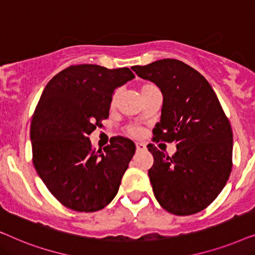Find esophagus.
Wrapping results in <instances>:
<instances>
[{
    "mask_svg": "<svg viewBox=\"0 0 255 255\" xmlns=\"http://www.w3.org/2000/svg\"><path fill=\"white\" fill-rule=\"evenodd\" d=\"M135 148H137V151H145L146 146L142 142H135Z\"/></svg>",
    "mask_w": 255,
    "mask_h": 255,
    "instance_id": "1",
    "label": "esophagus"
}]
</instances>
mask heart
<instances>
[{"label":"heart","mask_w":255,"mask_h":255,"mask_svg":"<svg viewBox=\"0 0 255 255\" xmlns=\"http://www.w3.org/2000/svg\"><path fill=\"white\" fill-rule=\"evenodd\" d=\"M155 89H158V87H156L155 85H153V83H149V82L144 83L140 88V94L142 95V94L149 93V92H152V90H155ZM118 97H120V92L117 90V92L113 95V99H111V106L113 107L116 106ZM127 132L130 135H132V137H139V135L141 134V128L139 127H135V125H128V127L127 128Z\"/></svg>","instance_id":"1"}]
</instances>
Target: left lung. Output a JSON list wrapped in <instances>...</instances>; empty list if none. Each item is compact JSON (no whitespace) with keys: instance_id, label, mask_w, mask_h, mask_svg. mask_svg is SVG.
<instances>
[{"instance_id":"obj_1","label":"left lung","mask_w":255,"mask_h":255,"mask_svg":"<svg viewBox=\"0 0 255 255\" xmlns=\"http://www.w3.org/2000/svg\"><path fill=\"white\" fill-rule=\"evenodd\" d=\"M131 68L154 82L163 95L152 140L176 142L172 156L147 145L154 159L148 176L156 201L177 216L200 212L216 200L231 174L229 118L210 83L184 62L163 59Z\"/></svg>"}]
</instances>
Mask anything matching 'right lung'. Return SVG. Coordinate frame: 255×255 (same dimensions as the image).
<instances>
[{"mask_svg":"<svg viewBox=\"0 0 255 255\" xmlns=\"http://www.w3.org/2000/svg\"><path fill=\"white\" fill-rule=\"evenodd\" d=\"M133 78L128 67L73 65L41 94L30 127L33 166L50 193L72 210H101L120 189L134 142L120 135L96 151L88 135L109 117L115 89Z\"/></svg>","mask_w":255,"mask_h":255,"instance_id":"right-lung-1","label":"right lung"}]
</instances>
